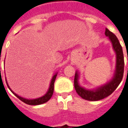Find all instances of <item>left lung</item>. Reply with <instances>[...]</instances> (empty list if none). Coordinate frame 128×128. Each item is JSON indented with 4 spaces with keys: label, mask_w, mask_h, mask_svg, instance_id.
<instances>
[{
    "label": "left lung",
    "mask_w": 128,
    "mask_h": 128,
    "mask_svg": "<svg viewBox=\"0 0 128 128\" xmlns=\"http://www.w3.org/2000/svg\"><path fill=\"white\" fill-rule=\"evenodd\" d=\"M105 35L112 43V48L116 54L115 70L112 78L104 85L96 87L93 89H86L80 86L79 83L80 72L78 70L75 72L74 79V86L75 90L80 96L88 101H99L109 96L114 91L121 83L123 79L124 72V58L123 49L119 43L118 38L115 35L106 29Z\"/></svg>",
    "instance_id": "8db88e82"
}]
</instances>
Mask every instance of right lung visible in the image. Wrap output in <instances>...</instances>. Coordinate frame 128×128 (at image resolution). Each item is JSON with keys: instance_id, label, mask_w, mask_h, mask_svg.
Returning a JSON list of instances; mask_svg holds the SVG:
<instances>
[{"instance_id": "right-lung-1", "label": "right lung", "mask_w": 128, "mask_h": 128, "mask_svg": "<svg viewBox=\"0 0 128 128\" xmlns=\"http://www.w3.org/2000/svg\"><path fill=\"white\" fill-rule=\"evenodd\" d=\"M57 75H58V72H56V73L53 75V77H52V79H51V80H50V85H49V88L48 89L47 92H46V94H44L43 96H40V97L36 98V99H26V98H24L22 96H19L18 94L15 93L12 89L10 88V86L8 85V83H7L6 78H5V80H6V83H7V86H8L9 89L12 91V92L13 94H14V95L17 96L20 100H21L22 102H23L24 103H25L26 104L32 105V106H36V105L44 104V103L47 102L51 98V96H52V95H53V90H54V82H55V80H56Z\"/></svg>"}]
</instances>
